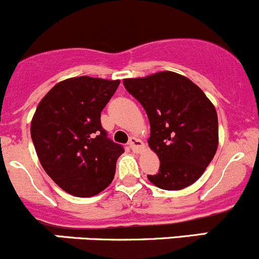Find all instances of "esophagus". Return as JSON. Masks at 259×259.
<instances>
[{"mask_svg":"<svg viewBox=\"0 0 259 259\" xmlns=\"http://www.w3.org/2000/svg\"><path fill=\"white\" fill-rule=\"evenodd\" d=\"M129 145H130V148L133 149V151H135V153H139V151H142L143 149L145 148L144 143H143L139 138H135V137L130 138Z\"/></svg>","mask_w":259,"mask_h":259,"instance_id":"obj_1","label":"esophagus"}]
</instances>
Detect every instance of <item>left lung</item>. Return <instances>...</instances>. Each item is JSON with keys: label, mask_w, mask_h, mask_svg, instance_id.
I'll list each match as a JSON object with an SVG mask.
<instances>
[{"label": "left lung", "mask_w": 259, "mask_h": 259, "mask_svg": "<svg viewBox=\"0 0 259 259\" xmlns=\"http://www.w3.org/2000/svg\"><path fill=\"white\" fill-rule=\"evenodd\" d=\"M122 82L148 114V144L160 160L159 173L148 179L165 190L194 184L218 148V116L213 103L192 80L173 71Z\"/></svg>", "instance_id": "1"}]
</instances>
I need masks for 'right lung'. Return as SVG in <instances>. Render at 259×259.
Returning <instances> with one entry per match:
<instances>
[{"instance_id":"add662e5","label":"right lung","mask_w":259,"mask_h":259,"mask_svg":"<svg viewBox=\"0 0 259 259\" xmlns=\"http://www.w3.org/2000/svg\"><path fill=\"white\" fill-rule=\"evenodd\" d=\"M119 83L70 77L57 82L36 108L31 120L36 154L50 178L69 194L93 197L113 182L124 149L106 138L100 114Z\"/></svg>"}]
</instances>
